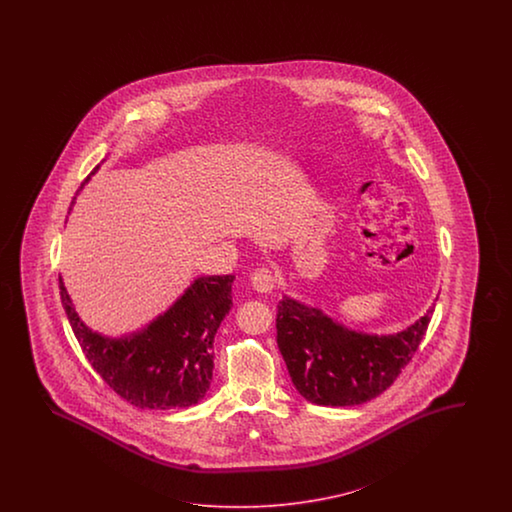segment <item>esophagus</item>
Segmentation results:
<instances>
[{"instance_id": "esophagus-1", "label": "esophagus", "mask_w": 512, "mask_h": 512, "mask_svg": "<svg viewBox=\"0 0 512 512\" xmlns=\"http://www.w3.org/2000/svg\"><path fill=\"white\" fill-rule=\"evenodd\" d=\"M251 285L255 291L259 293H272L274 287H276V276L272 274L270 268H257L253 274H251Z\"/></svg>"}]
</instances>
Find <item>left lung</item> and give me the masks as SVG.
<instances>
[{"mask_svg": "<svg viewBox=\"0 0 512 512\" xmlns=\"http://www.w3.org/2000/svg\"><path fill=\"white\" fill-rule=\"evenodd\" d=\"M434 308L398 334L349 330L317 308L283 298L278 347L296 390L317 405H358L385 392L419 349Z\"/></svg>", "mask_w": 512, "mask_h": 512, "instance_id": "obj_1", "label": "left lung"}]
</instances>
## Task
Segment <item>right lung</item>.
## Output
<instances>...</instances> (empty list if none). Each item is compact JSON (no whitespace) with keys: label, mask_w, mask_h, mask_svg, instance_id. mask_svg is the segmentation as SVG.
<instances>
[{"label":"right lung","mask_w":512,"mask_h":512,"mask_svg":"<svg viewBox=\"0 0 512 512\" xmlns=\"http://www.w3.org/2000/svg\"><path fill=\"white\" fill-rule=\"evenodd\" d=\"M233 281L231 274L195 279L163 315L124 338H107L84 325L62 276L60 295L78 345L101 379L139 409H174L201 402L210 388L212 345L233 306Z\"/></svg>","instance_id":"1"}]
</instances>
